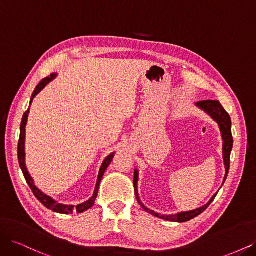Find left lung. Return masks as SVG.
I'll return each mask as SVG.
<instances>
[{
	"instance_id": "8db88e82",
	"label": "left lung",
	"mask_w": 256,
	"mask_h": 256,
	"mask_svg": "<svg viewBox=\"0 0 256 256\" xmlns=\"http://www.w3.org/2000/svg\"><path fill=\"white\" fill-rule=\"evenodd\" d=\"M198 108H200V110H203L205 113H207L210 118L218 124L220 131H221V136L223 140V146H222V152H223V161H224V166H226V176H224L223 184L226 182V180L228 174V170H230V152L232 148H233V136H232V122L228 113L223 109V106L221 104L216 100H203V102H198L196 104ZM138 170H134V191H136V196L138 204L142 206L145 212L148 214L157 216V218L164 219L166 221H171V222H187L193 218H196L198 214H202L205 209L212 204V200H214L216 194L210 198V200L204 206L193 209V210L190 212H178L175 214H160L158 212H154L152 209L147 208L141 200L140 198H138Z\"/></svg>"
}]
</instances>
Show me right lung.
<instances>
[{
	"mask_svg": "<svg viewBox=\"0 0 256 256\" xmlns=\"http://www.w3.org/2000/svg\"><path fill=\"white\" fill-rule=\"evenodd\" d=\"M58 76V74H51L49 76H47V78H44V80H42V82L37 85L32 97H30V104L33 102L34 98L36 97V95L40 94V92L47 86V85L53 81L54 79H56ZM28 113H30V108L28 109V111L24 113V115H23L22 118V122H21V126H20V138H19V143H18V160H19V164H20V168L22 170V173L23 175H24V178L28 182V184L30 186V188L32 189L34 196L37 198V200H40V202L44 206L47 207L48 209H50V210H53L54 212H58V214H72L74 212H76L78 214H81L85 210H88V209H90V207H92V205L95 204V200L97 198V194H98V189H99V184H100V182H102V178L106 172V168L110 166L111 161L113 160V157H114V154L115 152H112L110 154L109 156H108L104 162L102 166H100V170H99V173H98V178H97V182H96V186H95V190H94V193H92V196L90 200H85V202L79 204V205H65V204H60V203H58L56 200L52 198L51 196L44 194V193L38 189L35 184H34V180L33 178L30 177L28 168H26V150H24V144H26V122H28Z\"/></svg>",
	"mask_w": 256,
	"mask_h": 256,
	"instance_id": "add662e5",
	"label": "right lung"
}]
</instances>
